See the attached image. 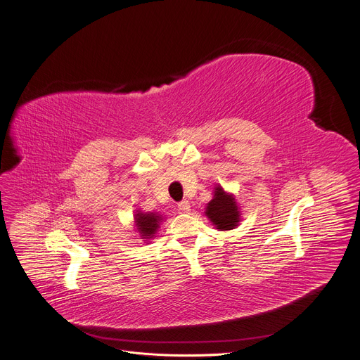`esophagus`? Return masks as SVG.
I'll use <instances>...</instances> for the list:
<instances>
[{
    "label": "esophagus",
    "mask_w": 360,
    "mask_h": 360,
    "mask_svg": "<svg viewBox=\"0 0 360 360\" xmlns=\"http://www.w3.org/2000/svg\"><path fill=\"white\" fill-rule=\"evenodd\" d=\"M189 210H191V205H189V202L186 201V200H184V201H181L179 204H178V211L182 214V212H189Z\"/></svg>",
    "instance_id": "obj_1"
}]
</instances>
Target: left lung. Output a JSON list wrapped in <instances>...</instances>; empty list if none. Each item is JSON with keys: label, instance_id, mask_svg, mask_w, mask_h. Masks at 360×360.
I'll use <instances>...</instances> for the list:
<instances>
[{"label": "left lung", "instance_id": "left-lung-1", "mask_svg": "<svg viewBox=\"0 0 360 360\" xmlns=\"http://www.w3.org/2000/svg\"><path fill=\"white\" fill-rule=\"evenodd\" d=\"M207 217L217 226V230H233L240 221V211L233 195L224 192L221 186L215 188L214 200L207 207Z\"/></svg>", "mask_w": 360, "mask_h": 360}]
</instances>
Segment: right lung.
Listing matches in <instances>:
<instances>
[{"mask_svg":"<svg viewBox=\"0 0 360 360\" xmlns=\"http://www.w3.org/2000/svg\"><path fill=\"white\" fill-rule=\"evenodd\" d=\"M162 217L150 212V214H136L135 215V221H136V226L138 231L141 233L142 238H152L153 234L156 233V230L159 228V222H160Z\"/></svg>","mask_w":360,"mask_h":360,"instance_id":"obj_1","label":"right lung"}]
</instances>
